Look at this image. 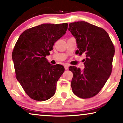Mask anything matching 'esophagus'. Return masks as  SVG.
Instances as JSON below:
<instances>
[{"instance_id":"esophagus-1","label":"esophagus","mask_w":123,"mask_h":123,"mask_svg":"<svg viewBox=\"0 0 123 123\" xmlns=\"http://www.w3.org/2000/svg\"><path fill=\"white\" fill-rule=\"evenodd\" d=\"M68 65H67V64H65V65H64V68H65V70H67V69H68Z\"/></svg>"}]
</instances>
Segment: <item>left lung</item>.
I'll return each instance as SVG.
<instances>
[{
	"mask_svg": "<svg viewBox=\"0 0 123 123\" xmlns=\"http://www.w3.org/2000/svg\"><path fill=\"white\" fill-rule=\"evenodd\" d=\"M69 31L76 39V54H85V68L75 66L69 69L73 77L71 82L74 95L82 98L96 95L111 73L115 48L108 33L102 28L85 21L70 23Z\"/></svg>",
	"mask_w": 123,
	"mask_h": 123,
	"instance_id": "8db88e82",
	"label": "left lung"
}]
</instances>
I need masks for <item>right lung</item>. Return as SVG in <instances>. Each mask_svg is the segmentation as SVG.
<instances>
[{
    "instance_id": "right-lung-1",
    "label": "right lung",
    "mask_w": 123,
    "mask_h": 123,
    "mask_svg": "<svg viewBox=\"0 0 123 123\" xmlns=\"http://www.w3.org/2000/svg\"><path fill=\"white\" fill-rule=\"evenodd\" d=\"M68 23H45L25 30L12 52L17 80L30 98L43 101L55 93L56 83L64 68L50 64L45 57L66 32Z\"/></svg>"
}]
</instances>
